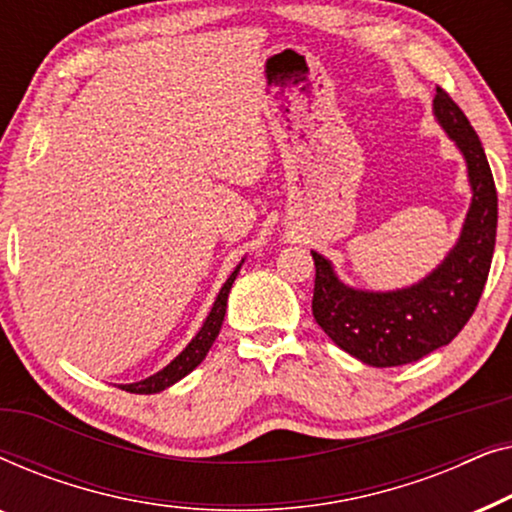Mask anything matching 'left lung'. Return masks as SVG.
Here are the masks:
<instances>
[{
	"label": "left lung",
	"mask_w": 512,
	"mask_h": 512,
	"mask_svg": "<svg viewBox=\"0 0 512 512\" xmlns=\"http://www.w3.org/2000/svg\"><path fill=\"white\" fill-rule=\"evenodd\" d=\"M433 114L464 153L473 200L459 242L419 284L398 291L345 286L324 256L312 251V314L340 349L375 368L403 366L450 345L478 307L496 242V186L485 149L457 102L436 88Z\"/></svg>",
	"instance_id": "obj_1"
}]
</instances>
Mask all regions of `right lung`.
<instances>
[{"instance_id": "1", "label": "right lung", "mask_w": 512, "mask_h": 512, "mask_svg": "<svg viewBox=\"0 0 512 512\" xmlns=\"http://www.w3.org/2000/svg\"><path fill=\"white\" fill-rule=\"evenodd\" d=\"M242 263L237 265V268L233 270V275H230L226 279V284L221 286L219 296H216V300H214L212 312H209V317L205 319V324H202L198 335H195V338L188 342V347L184 349V352H181L172 363H167L163 370H158L156 375L146 377V380H142V382L121 384V389L130 391V394H158V391H163L167 387H172L174 382H179L181 377H186L195 366H200L202 359H205L207 352H209V347L214 345L216 335H219V331H221L223 317H226V305H228L230 286H233L237 272H240V268H242Z\"/></svg>"}]
</instances>
